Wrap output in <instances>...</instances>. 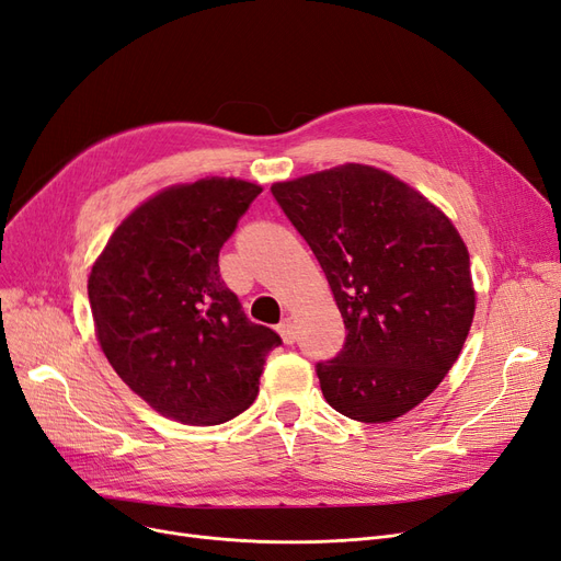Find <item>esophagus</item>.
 Wrapping results in <instances>:
<instances>
[{
  "instance_id": "34e87169",
  "label": "esophagus",
  "mask_w": 561,
  "mask_h": 561,
  "mask_svg": "<svg viewBox=\"0 0 561 561\" xmlns=\"http://www.w3.org/2000/svg\"><path fill=\"white\" fill-rule=\"evenodd\" d=\"M278 334H280V339H283L287 345H293L295 339H297L295 327H293V322H289V320H283V322L278 324Z\"/></svg>"
}]
</instances>
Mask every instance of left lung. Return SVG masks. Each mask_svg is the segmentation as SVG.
Masks as SVG:
<instances>
[{"mask_svg": "<svg viewBox=\"0 0 561 561\" xmlns=\"http://www.w3.org/2000/svg\"><path fill=\"white\" fill-rule=\"evenodd\" d=\"M272 195L311 245L347 332L341 353L316 364L327 403L359 422L409 413L471 330L465 241L432 202L374 167H334Z\"/></svg>", "mask_w": 561, "mask_h": 561, "instance_id": "1", "label": "left lung"}]
</instances>
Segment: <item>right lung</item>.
<instances>
[{
    "instance_id": "obj_1",
    "label": "right lung",
    "mask_w": 561,
    "mask_h": 561,
    "mask_svg": "<svg viewBox=\"0 0 561 561\" xmlns=\"http://www.w3.org/2000/svg\"><path fill=\"white\" fill-rule=\"evenodd\" d=\"M262 187L202 179L169 187L113 231L88 297L102 351L129 388L183 424H220L255 401L280 336L250 322L218 255Z\"/></svg>"
}]
</instances>
